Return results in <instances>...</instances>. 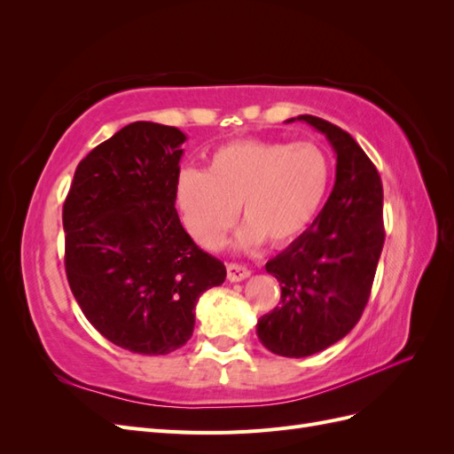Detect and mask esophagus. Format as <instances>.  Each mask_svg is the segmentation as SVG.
Masks as SVG:
<instances>
[{"label":"esophagus","mask_w":454,"mask_h":454,"mask_svg":"<svg viewBox=\"0 0 454 454\" xmlns=\"http://www.w3.org/2000/svg\"><path fill=\"white\" fill-rule=\"evenodd\" d=\"M250 277V270L239 263H227V278L231 282H242Z\"/></svg>","instance_id":"obj_1"}]
</instances>
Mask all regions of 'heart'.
I'll return each instance as SVG.
<instances>
[{
  "mask_svg": "<svg viewBox=\"0 0 454 454\" xmlns=\"http://www.w3.org/2000/svg\"><path fill=\"white\" fill-rule=\"evenodd\" d=\"M332 182V160L312 142L239 140L212 151L206 168L177 176L187 231L208 250L223 242L240 208V244L274 248L299 239L318 215Z\"/></svg>",
  "mask_w": 454,
  "mask_h": 454,
  "instance_id": "obj_1",
  "label": "heart"
}]
</instances>
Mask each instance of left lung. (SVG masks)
<instances>
[{
  "label": "left lung",
  "instance_id": "1",
  "mask_svg": "<svg viewBox=\"0 0 454 454\" xmlns=\"http://www.w3.org/2000/svg\"><path fill=\"white\" fill-rule=\"evenodd\" d=\"M295 121V119H290ZM325 134L337 155L335 185L314 223L265 265L280 282V303L257 320L270 352L305 358L332 347L358 324L384 244L382 182L348 132L299 115Z\"/></svg>",
  "mask_w": 454,
  "mask_h": 454
}]
</instances>
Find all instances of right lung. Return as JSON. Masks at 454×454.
Masks as SVG:
<instances>
[{"instance_id": "1", "label": "right lung", "mask_w": 454, "mask_h": 454, "mask_svg": "<svg viewBox=\"0 0 454 454\" xmlns=\"http://www.w3.org/2000/svg\"><path fill=\"white\" fill-rule=\"evenodd\" d=\"M184 142L176 127L130 122L77 164L64 200L72 294L107 340L136 354L182 348L199 297L227 277L176 212Z\"/></svg>"}]
</instances>
